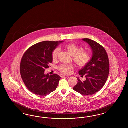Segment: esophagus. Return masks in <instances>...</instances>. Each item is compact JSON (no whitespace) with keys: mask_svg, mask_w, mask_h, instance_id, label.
Returning <instances> with one entry per match:
<instances>
[{"mask_svg":"<svg viewBox=\"0 0 128 128\" xmlns=\"http://www.w3.org/2000/svg\"><path fill=\"white\" fill-rule=\"evenodd\" d=\"M60 76H61L62 78V77H66V76H66V75H65V74H60Z\"/></svg>","mask_w":128,"mask_h":128,"instance_id":"34e87169","label":"esophagus"}]
</instances>
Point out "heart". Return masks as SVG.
<instances>
[{"instance_id":"heart-1","label":"heart","mask_w":128,"mask_h":128,"mask_svg":"<svg viewBox=\"0 0 128 128\" xmlns=\"http://www.w3.org/2000/svg\"><path fill=\"white\" fill-rule=\"evenodd\" d=\"M68 52L73 56V60L75 64L80 67L86 66L91 59L92 54L89 50H84L82 47L75 44H69L66 47ZM60 50L56 48L52 53L53 60H56L59 53ZM72 66L70 64H62L59 67V70L64 74H69Z\"/></svg>"}]
</instances>
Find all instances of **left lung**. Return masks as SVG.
<instances>
[{"instance_id": "1", "label": "left lung", "mask_w": 128, "mask_h": 128, "mask_svg": "<svg viewBox=\"0 0 128 128\" xmlns=\"http://www.w3.org/2000/svg\"><path fill=\"white\" fill-rule=\"evenodd\" d=\"M82 40L87 42L92 50V55L89 62L80 69L78 73L86 80L78 78V84L74 90L83 95L95 94L104 85L109 72V62L106 50L97 42L88 38Z\"/></svg>"}]
</instances>
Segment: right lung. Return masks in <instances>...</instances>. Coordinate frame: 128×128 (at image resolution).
<instances>
[{
  "mask_svg": "<svg viewBox=\"0 0 128 128\" xmlns=\"http://www.w3.org/2000/svg\"><path fill=\"white\" fill-rule=\"evenodd\" d=\"M64 41H45L34 44L24 54L20 64L22 78L31 92L46 96L54 92L61 77L54 74H44L45 69L52 63V53Z\"/></svg>",
  "mask_w": 128,
  "mask_h": 128,
  "instance_id": "right-lung-1",
  "label": "right lung"
}]
</instances>
